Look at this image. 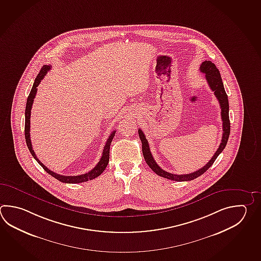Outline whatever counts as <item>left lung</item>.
<instances>
[{
  "instance_id": "8db88e82",
  "label": "left lung",
  "mask_w": 261,
  "mask_h": 261,
  "mask_svg": "<svg viewBox=\"0 0 261 261\" xmlns=\"http://www.w3.org/2000/svg\"><path fill=\"white\" fill-rule=\"evenodd\" d=\"M201 72H203L205 74V79L207 81L208 85L210 86L211 90L214 91V94L216 97L218 98L220 109H221V120H222V128H223V135H222V139L221 143L219 145L217 151L215 152L213 157L208 162L206 165L202 166L201 169L195 171L191 174H186V175H176V174H171L166 171L163 170L159 165L156 164L155 160L152 157V154L149 149V142L146 139V137L143 132L139 129V136L140 140L142 142V152H143L144 159L146 161L147 165L155 172L158 176H163L167 179L175 181H190L196 178L198 176L202 175L204 172H206L208 168L213 165L214 162L218 158V155L222 152V150L225 149L228 139H229V132H230V123H229V100H228V96L226 94V91L224 89L223 83L221 76L219 73V70L216 67V65L212 63L209 60L203 61L201 67H200Z\"/></svg>"
}]
</instances>
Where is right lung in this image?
Returning a JSON list of instances; mask_svg holds the SVG:
<instances>
[{
    "label": "right lung",
    "mask_w": 261,
    "mask_h": 261,
    "mask_svg": "<svg viewBox=\"0 0 261 261\" xmlns=\"http://www.w3.org/2000/svg\"><path fill=\"white\" fill-rule=\"evenodd\" d=\"M51 69V66L50 65H44L42 69L40 70L39 74L37 75L36 79L34 81V84L32 86V91L30 93V95L28 96L27 104H26V110H25V139H26V143H27L28 148L30 149L31 153H32L33 158L37 161L39 165L43 167L44 170L47 172L49 175L54 176L56 179L61 181L63 183H81V182H85V181L92 180L94 178H96L98 176H100L103 171L105 170L107 165L109 164V159H110V147H111V143H112V139L115 136V132L113 131L112 134L110 135V137L108 138L107 140L106 145L104 146V149L102 152L101 158L100 161L97 163V165L89 171L88 173H85L84 175H80V176H62L55 173L53 171L48 169L45 165L41 163V161L38 159L37 156L34 153V150L32 149V141H31V135H30V129H31V113H32V104H33V99L36 96L37 93V87L39 84L41 83V81L43 80V77L47 73L48 70Z\"/></svg>",
    "instance_id": "right-lung-1"
}]
</instances>
